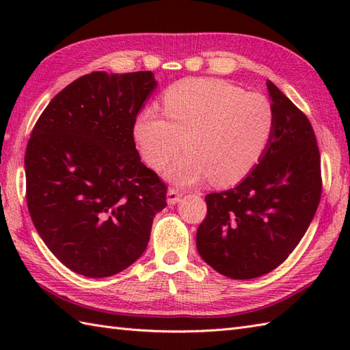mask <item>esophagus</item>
<instances>
[{"label": "esophagus", "mask_w": 350, "mask_h": 350, "mask_svg": "<svg viewBox=\"0 0 350 350\" xmlns=\"http://www.w3.org/2000/svg\"><path fill=\"white\" fill-rule=\"evenodd\" d=\"M182 200V194L177 189H174V188H170L168 189V192H167V202H168V204H176V203H179Z\"/></svg>", "instance_id": "obj_1"}]
</instances>
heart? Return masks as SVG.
<instances>
[{"mask_svg": "<svg viewBox=\"0 0 350 350\" xmlns=\"http://www.w3.org/2000/svg\"><path fill=\"white\" fill-rule=\"evenodd\" d=\"M163 118L144 109L133 137L153 168L180 150L167 168L170 180L192 185L209 177L213 185H232L247 177L263 158L273 132V108L265 96L245 93L218 79H188L170 87L162 99Z\"/></svg>", "mask_w": 350, "mask_h": 350, "instance_id": "heart-1", "label": "heart"}]
</instances>
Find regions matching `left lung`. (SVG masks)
I'll use <instances>...</instances> for the list:
<instances>
[{"label":"left lung","instance_id":"8db88e82","mask_svg":"<svg viewBox=\"0 0 350 350\" xmlns=\"http://www.w3.org/2000/svg\"><path fill=\"white\" fill-rule=\"evenodd\" d=\"M273 132L263 158L237 187L206 196L197 230L204 262L233 280L273 271L292 254L322 196L321 153L307 116L271 81Z\"/></svg>","mask_w":350,"mask_h":350}]
</instances>
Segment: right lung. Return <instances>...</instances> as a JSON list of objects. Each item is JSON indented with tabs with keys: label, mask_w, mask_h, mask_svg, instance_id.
<instances>
[{
	"label": "right lung",
	"mask_w": 350,
	"mask_h": 350,
	"mask_svg": "<svg viewBox=\"0 0 350 350\" xmlns=\"http://www.w3.org/2000/svg\"><path fill=\"white\" fill-rule=\"evenodd\" d=\"M158 85L152 72H92L58 93L25 152L27 204L43 242L90 278L141 257L167 187L133 141L139 109Z\"/></svg>",
	"instance_id": "1"
}]
</instances>
